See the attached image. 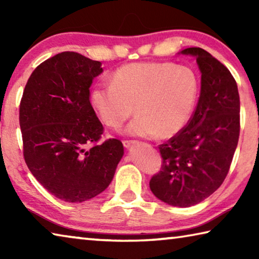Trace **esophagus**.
Segmentation results:
<instances>
[{"instance_id":"obj_1","label":"esophagus","mask_w":259,"mask_h":259,"mask_svg":"<svg viewBox=\"0 0 259 259\" xmlns=\"http://www.w3.org/2000/svg\"><path fill=\"white\" fill-rule=\"evenodd\" d=\"M122 143H123V146H124V147L128 148V147H130L131 145H133V144H135V140L125 139V140H123V142H122Z\"/></svg>"}]
</instances>
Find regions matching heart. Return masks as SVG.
Instances as JSON below:
<instances>
[{
    "instance_id": "b5f03b06",
    "label": "heart",
    "mask_w": 259,
    "mask_h": 259,
    "mask_svg": "<svg viewBox=\"0 0 259 259\" xmlns=\"http://www.w3.org/2000/svg\"><path fill=\"white\" fill-rule=\"evenodd\" d=\"M107 84H96L90 102L100 121L117 129L135 111L126 126L131 136L172 137L190 121L199 95L195 72L185 65L140 61L120 66Z\"/></svg>"
}]
</instances>
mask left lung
Segmentation results:
<instances>
[{
	"label": "left lung",
	"mask_w": 259,
	"mask_h": 259,
	"mask_svg": "<svg viewBox=\"0 0 259 259\" xmlns=\"http://www.w3.org/2000/svg\"><path fill=\"white\" fill-rule=\"evenodd\" d=\"M201 71V93L188 123L159 145L162 164L150 181L157 199L191 207L219 188L229 174L240 135V97L233 75L201 48H187Z\"/></svg>",
	"instance_id": "8db88e82"
}]
</instances>
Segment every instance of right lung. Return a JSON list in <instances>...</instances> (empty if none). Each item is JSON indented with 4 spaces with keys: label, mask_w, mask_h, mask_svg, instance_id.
<instances>
[{
    "label": "right lung",
    "mask_w": 259,
    "mask_h": 259,
    "mask_svg": "<svg viewBox=\"0 0 259 259\" xmlns=\"http://www.w3.org/2000/svg\"><path fill=\"white\" fill-rule=\"evenodd\" d=\"M102 63L74 51L43 61L26 83L19 106L26 164L36 181L66 202H83L112 182L121 140L99 143L104 126L90 103Z\"/></svg>",
    "instance_id": "add662e5"
}]
</instances>
